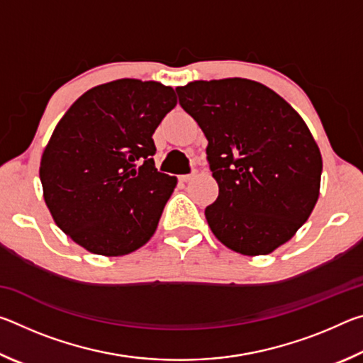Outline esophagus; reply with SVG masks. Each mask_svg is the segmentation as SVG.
<instances>
[{
  "label": "esophagus",
  "mask_w": 363,
  "mask_h": 363,
  "mask_svg": "<svg viewBox=\"0 0 363 363\" xmlns=\"http://www.w3.org/2000/svg\"><path fill=\"white\" fill-rule=\"evenodd\" d=\"M194 177H195L194 173H192V174H181V176H179V181H181V182H189V181H192Z\"/></svg>",
  "instance_id": "1"
}]
</instances>
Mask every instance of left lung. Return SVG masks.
Here are the masks:
<instances>
[{
    "label": "left lung",
    "instance_id": "8db88e82",
    "mask_svg": "<svg viewBox=\"0 0 363 363\" xmlns=\"http://www.w3.org/2000/svg\"><path fill=\"white\" fill-rule=\"evenodd\" d=\"M176 93L208 139L219 186L205 210L211 232L240 255L272 253L306 223L320 194L322 155L309 128L253 79H200Z\"/></svg>",
    "mask_w": 363,
    "mask_h": 363
}]
</instances>
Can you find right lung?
Listing matches in <instances>:
<instances>
[{
    "instance_id": "obj_1",
    "label": "right lung",
    "mask_w": 363,
    "mask_h": 363,
    "mask_svg": "<svg viewBox=\"0 0 363 363\" xmlns=\"http://www.w3.org/2000/svg\"><path fill=\"white\" fill-rule=\"evenodd\" d=\"M176 104L171 86L123 78L86 91L60 118L40 179L54 223L79 247L125 256L155 233L177 179L157 171L152 134Z\"/></svg>"
}]
</instances>
